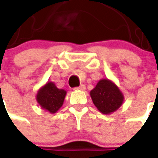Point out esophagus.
Masks as SVG:
<instances>
[{
	"label": "esophagus",
	"instance_id": "obj_1",
	"mask_svg": "<svg viewBox=\"0 0 158 158\" xmlns=\"http://www.w3.org/2000/svg\"><path fill=\"white\" fill-rule=\"evenodd\" d=\"M85 89V85H80L79 86L75 87L74 88V90H84Z\"/></svg>",
	"mask_w": 158,
	"mask_h": 158
}]
</instances>
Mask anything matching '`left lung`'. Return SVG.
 Instances as JSON below:
<instances>
[{
  "label": "left lung",
  "instance_id": "left-lung-1",
  "mask_svg": "<svg viewBox=\"0 0 158 158\" xmlns=\"http://www.w3.org/2000/svg\"><path fill=\"white\" fill-rule=\"evenodd\" d=\"M92 102L102 114H110L119 109L123 102V95L118 87L109 79H102L90 91Z\"/></svg>",
  "mask_w": 158,
  "mask_h": 158
}]
</instances>
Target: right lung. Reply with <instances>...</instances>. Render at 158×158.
<instances>
[{
  "label": "right lung",
  "instance_id": "obj_1",
  "mask_svg": "<svg viewBox=\"0 0 158 158\" xmlns=\"http://www.w3.org/2000/svg\"><path fill=\"white\" fill-rule=\"evenodd\" d=\"M66 90L58 89L53 82H48L42 87L37 95V100L42 108L50 113H56L62 106Z\"/></svg>",
  "mask_w": 158,
  "mask_h": 158
}]
</instances>
